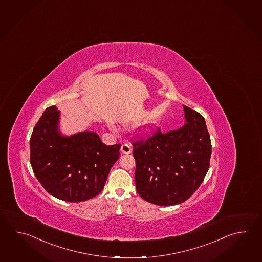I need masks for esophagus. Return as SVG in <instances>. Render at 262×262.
<instances>
[{"label": "esophagus", "instance_id": "obj_1", "mask_svg": "<svg viewBox=\"0 0 262 262\" xmlns=\"http://www.w3.org/2000/svg\"><path fill=\"white\" fill-rule=\"evenodd\" d=\"M120 150H121L123 154H129L132 152V147L128 144H123Z\"/></svg>", "mask_w": 262, "mask_h": 262}]
</instances>
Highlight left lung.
I'll return each mask as SVG.
<instances>
[{
	"label": "left lung",
	"mask_w": 262,
	"mask_h": 262,
	"mask_svg": "<svg viewBox=\"0 0 262 262\" xmlns=\"http://www.w3.org/2000/svg\"><path fill=\"white\" fill-rule=\"evenodd\" d=\"M186 123L145 140H135V184L146 202L160 206L184 203L198 189L208 171L212 144L201 114L183 105Z\"/></svg>",
	"instance_id": "obj_1"
}]
</instances>
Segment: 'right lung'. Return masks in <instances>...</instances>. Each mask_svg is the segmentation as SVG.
I'll use <instances>...</instances> for the list:
<instances>
[{
	"label": "right lung",
	"mask_w": 262,
	"mask_h": 262,
	"mask_svg": "<svg viewBox=\"0 0 262 262\" xmlns=\"http://www.w3.org/2000/svg\"><path fill=\"white\" fill-rule=\"evenodd\" d=\"M59 111L48 107L36 123L30 140V161L38 181L50 195L78 203L95 197L119 158L121 144L106 145L96 133L62 136Z\"/></svg>",
	"instance_id": "obj_1"
}]
</instances>
